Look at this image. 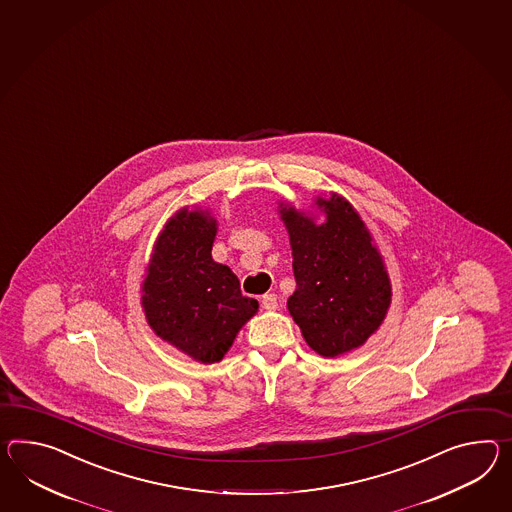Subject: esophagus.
Instances as JSON below:
<instances>
[{
  "label": "esophagus",
  "mask_w": 512,
  "mask_h": 512,
  "mask_svg": "<svg viewBox=\"0 0 512 512\" xmlns=\"http://www.w3.org/2000/svg\"><path fill=\"white\" fill-rule=\"evenodd\" d=\"M262 307H264L266 311H275V309H277V298H275V294H264V296H262Z\"/></svg>",
  "instance_id": "1"
}]
</instances>
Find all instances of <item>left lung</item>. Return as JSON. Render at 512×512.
Instances as JSON below:
<instances>
[{
    "instance_id": "obj_1",
    "label": "left lung",
    "mask_w": 512,
    "mask_h": 512,
    "mask_svg": "<svg viewBox=\"0 0 512 512\" xmlns=\"http://www.w3.org/2000/svg\"><path fill=\"white\" fill-rule=\"evenodd\" d=\"M296 290L287 307L318 355L333 359L359 348L383 324L392 287L381 253L359 212L338 194L316 198L325 222L281 203Z\"/></svg>"
}]
</instances>
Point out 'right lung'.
Masks as SVG:
<instances>
[{"mask_svg": "<svg viewBox=\"0 0 512 512\" xmlns=\"http://www.w3.org/2000/svg\"><path fill=\"white\" fill-rule=\"evenodd\" d=\"M216 229L209 211L175 212L153 246L140 298L155 335L203 364L222 361L259 309L231 268L212 259Z\"/></svg>", "mask_w": 512, "mask_h": 512, "instance_id": "add662e5", "label": "right lung"}]
</instances>
